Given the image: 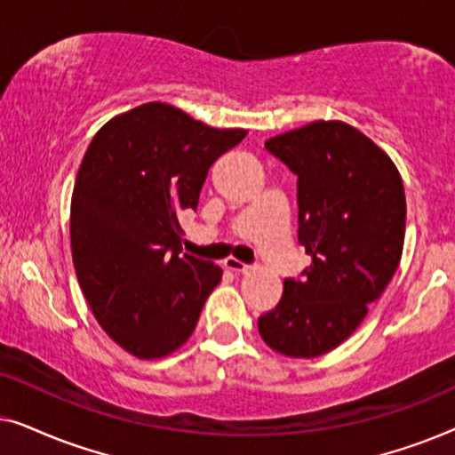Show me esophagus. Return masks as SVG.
I'll use <instances>...</instances> for the list:
<instances>
[{
  "mask_svg": "<svg viewBox=\"0 0 455 455\" xmlns=\"http://www.w3.org/2000/svg\"><path fill=\"white\" fill-rule=\"evenodd\" d=\"M226 269H229V271H234V273H246L248 269H251V267L248 265H244V263H240L238 259H226Z\"/></svg>",
  "mask_w": 455,
  "mask_h": 455,
  "instance_id": "34e87169",
  "label": "esophagus"
}]
</instances>
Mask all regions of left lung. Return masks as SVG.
Returning a JSON list of instances; mask_svg holds the SVG:
<instances>
[{"label":"left lung","mask_w":455,"mask_h":455,"mask_svg":"<svg viewBox=\"0 0 455 455\" xmlns=\"http://www.w3.org/2000/svg\"><path fill=\"white\" fill-rule=\"evenodd\" d=\"M298 176V242L313 263L259 316L265 344L315 358L350 338L400 265L406 195L389 155L350 124L319 120L265 142Z\"/></svg>","instance_id":"obj_1"}]
</instances>
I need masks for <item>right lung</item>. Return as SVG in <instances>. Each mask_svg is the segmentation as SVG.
Wrapping results in <instances>:
<instances>
[{
	"instance_id": "add662e5",
	"label": "right lung",
	"mask_w": 455,
	"mask_h": 455,
	"mask_svg": "<svg viewBox=\"0 0 455 455\" xmlns=\"http://www.w3.org/2000/svg\"><path fill=\"white\" fill-rule=\"evenodd\" d=\"M246 136L167 103L120 114L92 136L70 207L78 283L103 331L136 358L186 344L221 269L184 254L180 215L196 211L213 161Z\"/></svg>"
}]
</instances>
